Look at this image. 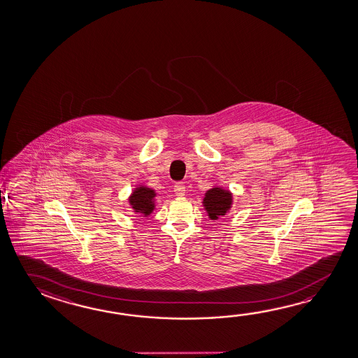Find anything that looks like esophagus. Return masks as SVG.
<instances>
[{
  "mask_svg": "<svg viewBox=\"0 0 358 358\" xmlns=\"http://www.w3.org/2000/svg\"><path fill=\"white\" fill-rule=\"evenodd\" d=\"M173 191H175L176 196H185L186 187H185L183 182H177V183H175V186H173Z\"/></svg>",
  "mask_w": 358,
  "mask_h": 358,
  "instance_id": "obj_1",
  "label": "esophagus"
}]
</instances>
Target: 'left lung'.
<instances>
[{
    "instance_id": "8db88e82",
    "label": "left lung",
    "mask_w": 358,
    "mask_h": 358,
    "mask_svg": "<svg viewBox=\"0 0 358 358\" xmlns=\"http://www.w3.org/2000/svg\"><path fill=\"white\" fill-rule=\"evenodd\" d=\"M232 205V194L222 188L215 187L208 189L203 199V206L211 220L224 216Z\"/></svg>"
}]
</instances>
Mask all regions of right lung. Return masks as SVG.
Masks as SVG:
<instances>
[{
  "label": "right lung",
  "mask_w": 358,
  "mask_h": 358,
  "mask_svg": "<svg viewBox=\"0 0 358 358\" xmlns=\"http://www.w3.org/2000/svg\"><path fill=\"white\" fill-rule=\"evenodd\" d=\"M156 196L151 188H136L134 194L129 197V203L136 212H140L143 216H148L153 211V197Z\"/></svg>",
  "instance_id": "obj_1"
}]
</instances>
